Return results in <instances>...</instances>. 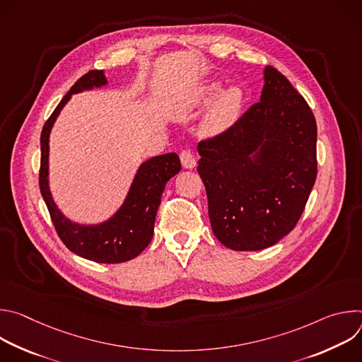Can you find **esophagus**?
Instances as JSON below:
<instances>
[{
	"mask_svg": "<svg viewBox=\"0 0 362 362\" xmlns=\"http://www.w3.org/2000/svg\"><path fill=\"white\" fill-rule=\"evenodd\" d=\"M180 162L182 166L185 169H193L196 166V159H194V154L190 150H183L180 153Z\"/></svg>",
	"mask_w": 362,
	"mask_h": 362,
	"instance_id": "esophagus-1",
	"label": "esophagus"
}]
</instances>
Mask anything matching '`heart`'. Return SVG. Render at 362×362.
<instances>
[{
  "instance_id": "heart-1",
  "label": "heart",
  "mask_w": 362,
  "mask_h": 362,
  "mask_svg": "<svg viewBox=\"0 0 362 362\" xmlns=\"http://www.w3.org/2000/svg\"><path fill=\"white\" fill-rule=\"evenodd\" d=\"M214 99L216 101L206 115L203 130L208 134H221L238 120L243 106V93L238 86H230L222 91V83L212 81L200 90L199 105L208 106Z\"/></svg>"
}]
</instances>
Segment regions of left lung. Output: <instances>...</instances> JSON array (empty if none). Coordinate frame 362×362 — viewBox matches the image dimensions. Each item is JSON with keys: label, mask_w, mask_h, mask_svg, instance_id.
Returning <instances> with one entry per match:
<instances>
[{"label": "left lung", "mask_w": 362, "mask_h": 362, "mask_svg": "<svg viewBox=\"0 0 362 362\" xmlns=\"http://www.w3.org/2000/svg\"><path fill=\"white\" fill-rule=\"evenodd\" d=\"M264 81L259 103L197 144L212 230L233 250H261L286 236L317 179L311 109L274 67L264 69Z\"/></svg>", "instance_id": "left-lung-1"}]
</instances>
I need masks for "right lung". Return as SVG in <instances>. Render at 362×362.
<instances>
[{
  "label": "right lung",
  "mask_w": 362,
  "mask_h": 362,
  "mask_svg": "<svg viewBox=\"0 0 362 362\" xmlns=\"http://www.w3.org/2000/svg\"><path fill=\"white\" fill-rule=\"evenodd\" d=\"M107 83L103 70L88 71L76 81L45 122L40 139V190L60 239L71 252L98 264H120L133 259L150 243L165 186L180 172L182 166L176 153L160 154L143 162L120 208L113 216L100 223L86 225L73 222L59 209L51 194L48 180L51 129L73 94L100 88L107 86Z\"/></svg>",
  "instance_id": "obj_1"
}]
</instances>
